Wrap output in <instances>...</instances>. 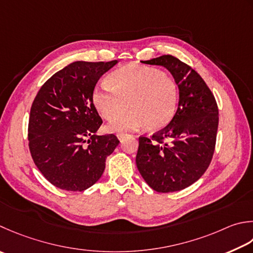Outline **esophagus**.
Masks as SVG:
<instances>
[{
    "mask_svg": "<svg viewBox=\"0 0 253 253\" xmlns=\"http://www.w3.org/2000/svg\"><path fill=\"white\" fill-rule=\"evenodd\" d=\"M127 136V133H124V132H120V133H117V138L118 139H120L121 141L124 139V138H125Z\"/></svg>",
    "mask_w": 253,
    "mask_h": 253,
    "instance_id": "esophagus-1",
    "label": "esophagus"
}]
</instances>
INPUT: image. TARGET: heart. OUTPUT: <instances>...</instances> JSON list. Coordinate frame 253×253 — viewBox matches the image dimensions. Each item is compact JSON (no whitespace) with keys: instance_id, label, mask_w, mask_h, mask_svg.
I'll use <instances>...</instances> for the list:
<instances>
[{"instance_id":"1","label":"heart","mask_w":253,"mask_h":253,"mask_svg":"<svg viewBox=\"0 0 253 253\" xmlns=\"http://www.w3.org/2000/svg\"><path fill=\"white\" fill-rule=\"evenodd\" d=\"M111 85L100 83L94 87L92 101L98 113L107 121H115L130 108V112L110 124L113 132L138 130L148 126L160 130L169 125L177 106L175 81L158 69L129 64L110 76Z\"/></svg>"}]
</instances>
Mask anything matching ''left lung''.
<instances>
[{"label":"left lung","instance_id":"1","mask_svg":"<svg viewBox=\"0 0 253 253\" xmlns=\"http://www.w3.org/2000/svg\"><path fill=\"white\" fill-rule=\"evenodd\" d=\"M169 70L179 87V105L171 123L152 137H139L136 165L143 180L160 193L192 185L214 155L218 107L205 81L179 59L163 54L142 61Z\"/></svg>","mask_w":253,"mask_h":253}]
</instances>
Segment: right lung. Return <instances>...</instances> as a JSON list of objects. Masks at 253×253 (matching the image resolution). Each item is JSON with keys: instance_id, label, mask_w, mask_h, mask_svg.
Listing matches in <instances>:
<instances>
[{"instance_id": "obj_1", "label": "right lung", "mask_w": 253, "mask_h": 253, "mask_svg": "<svg viewBox=\"0 0 253 253\" xmlns=\"http://www.w3.org/2000/svg\"><path fill=\"white\" fill-rule=\"evenodd\" d=\"M117 62H72L48 79L35 97L29 150L38 170L59 189L82 192L95 184L120 143L113 133L95 135L103 122L92 101L98 79Z\"/></svg>"}]
</instances>
